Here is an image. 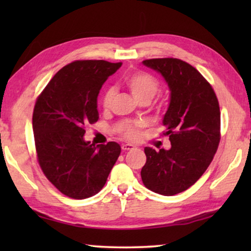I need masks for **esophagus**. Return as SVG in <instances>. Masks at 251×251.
<instances>
[{
  "label": "esophagus",
  "instance_id": "34e87169",
  "mask_svg": "<svg viewBox=\"0 0 251 251\" xmlns=\"http://www.w3.org/2000/svg\"><path fill=\"white\" fill-rule=\"evenodd\" d=\"M134 148H135V146L131 145V144H124V145H122V151H123L134 150Z\"/></svg>",
  "mask_w": 251,
  "mask_h": 251
}]
</instances>
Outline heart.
Here are the masks:
<instances>
[{"label":"heart","mask_w":251,"mask_h":251,"mask_svg":"<svg viewBox=\"0 0 251 251\" xmlns=\"http://www.w3.org/2000/svg\"><path fill=\"white\" fill-rule=\"evenodd\" d=\"M124 82L130 94L133 95L138 103L139 101H148L150 103L152 97L156 95L157 91H158V82H157L156 78L147 73H142V72H137V73L126 76ZM114 96H115L114 88H107L104 92L103 96H101V105H103L104 108L109 107ZM141 126V124L127 125L124 129V136L126 138L131 139V141L138 138Z\"/></svg>","instance_id":"b5f03b06"}]
</instances>
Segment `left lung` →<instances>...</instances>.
Listing matches in <instances>:
<instances>
[{"label": "left lung", "instance_id": "obj_1", "mask_svg": "<svg viewBox=\"0 0 251 251\" xmlns=\"http://www.w3.org/2000/svg\"><path fill=\"white\" fill-rule=\"evenodd\" d=\"M143 64L159 73L169 90L163 118L172 147H145L142 180L151 192L173 196L188 189L209 166L220 141V110L210 84L188 63L152 58Z\"/></svg>", "mask_w": 251, "mask_h": 251}]
</instances>
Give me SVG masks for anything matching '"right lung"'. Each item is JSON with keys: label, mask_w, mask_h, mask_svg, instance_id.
Instances as JSON below:
<instances>
[{"label": "right lung", "mask_w": 251, "mask_h": 251, "mask_svg": "<svg viewBox=\"0 0 251 251\" xmlns=\"http://www.w3.org/2000/svg\"><path fill=\"white\" fill-rule=\"evenodd\" d=\"M122 63L76 61L46 85L33 112L34 141L40 166L62 194L85 199L100 192L118 156L120 144L94 145L85 126L99 121L97 96Z\"/></svg>", "instance_id": "obj_1"}]
</instances>
